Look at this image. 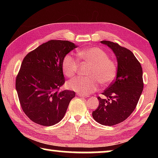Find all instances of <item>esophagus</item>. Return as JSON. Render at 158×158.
<instances>
[{"label": "esophagus", "mask_w": 158, "mask_h": 158, "mask_svg": "<svg viewBox=\"0 0 158 158\" xmlns=\"http://www.w3.org/2000/svg\"><path fill=\"white\" fill-rule=\"evenodd\" d=\"M77 95L78 96H79V97H81V98H89V95H81V94H79V93H78V94H77Z\"/></svg>", "instance_id": "34e87169"}]
</instances>
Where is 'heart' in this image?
I'll return each mask as SVG.
<instances>
[{
    "mask_svg": "<svg viewBox=\"0 0 158 158\" xmlns=\"http://www.w3.org/2000/svg\"><path fill=\"white\" fill-rule=\"evenodd\" d=\"M79 60L87 62L91 65L88 69V77H77L68 82L70 90L82 95H89L98 90L100 83L108 85L114 81L117 74V67L114 61L109 59L105 51L98 47H90L77 52ZM79 63L71 54L63 58L62 69L66 77H71L77 73Z\"/></svg>",
    "mask_w": 158,
    "mask_h": 158,
    "instance_id": "obj_1",
    "label": "heart"
}]
</instances>
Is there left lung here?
I'll use <instances>...</instances> for the list:
<instances>
[{
  "label": "left lung",
  "mask_w": 158,
  "mask_h": 158,
  "mask_svg": "<svg viewBox=\"0 0 158 158\" xmlns=\"http://www.w3.org/2000/svg\"><path fill=\"white\" fill-rule=\"evenodd\" d=\"M113 51L118 68L115 81L102 93L106 99L98 97L99 106L93 117L100 124L116 125L125 121L135 110L143 91V71L133 53L109 41H101Z\"/></svg>",
  "instance_id": "8db88e82"
}]
</instances>
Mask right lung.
Returning <instances> with one entry per match:
<instances>
[{
	"mask_svg": "<svg viewBox=\"0 0 158 158\" xmlns=\"http://www.w3.org/2000/svg\"><path fill=\"white\" fill-rule=\"evenodd\" d=\"M67 40H50L28 53L16 79L23 111L32 121L51 126L62 120L75 92L60 88L65 83L62 62L77 48Z\"/></svg>",
	"mask_w": 158,
	"mask_h": 158,
	"instance_id": "add662e5",
	"label": "right lung"
}]
</instances>
